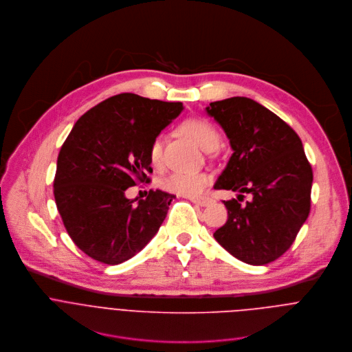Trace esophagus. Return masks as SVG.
I'll return each instance as SVG.
<instances>
[{"instance_id": "esophagus-1", "label": "esophagus", "mask_w": 352, "mask_h": 352, "mask_svg": "<svg viewBox=\"0 0 352 352\" xmlns=\"http://www.w3.org/2000/svg\"><path fill=\"white\" fill-rule=\"evenodd\" d=\"M188 199L199 206H208L212 202V199L209 197H188Z\"/></svg>"}]
</instances>
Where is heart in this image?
Here are the masks:
<instances>
[{
	"label": "heart",
	"instance_id": "heart-1",
	"mask_svg": "<svg viewBox=\"0 0 352 352\" xmlns=\"http://www.w3.org/2000/svg\"><path fill=\"white\" fill-rule=\"evenodd\" d=\"M182 131L190 136L204 151H213L217 148L220 136L216 128L204 118H188L182 124ZM148 157L153 165H158L162 158V136L157 135L148 147ZM209 183V176L204 172L175 170L162 180V187L166 191L194 197L204 191Z\"/></svg>",
	"mask_w": 352,
	"mask_h": 352
}]
</instances>
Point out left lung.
<instances>
[{
    "label": "left lung",
    "instance_id": "1",
    "mask_svg": "<svg viewBox=\"0 0 352 352\" xmlns=\"http://www.w3.org/2000/svg\"><path fill=\"white\" fill-rule=\"evenodd\" d=\"M206 114L226 132L232 155L214 183L238 191L223 201L228 219L213 234L238 260L264 265L294 242L311 208L312 169L297 133L260 103L235 96L210 103ZM243 192L252 195L239 204Z\"/></svg>",
    "mask_w": 352,
    "mask_h": 352
}]
</instances>
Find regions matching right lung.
<instances>
[{
  "label": "right lung",
  "instance_id": "1",
  "mask_svg": "<svg viewBox=\"0 0 352 352\" xmlns=\"http://www.w3.org/2000/svg\"><path fill=\"white\" fill-rule=\"evenodd\" d=\"M183 109L120 94L74 124L58 157L54 194L70 238L94 260L124 263L160 230L175 195L150 190L144 199H128L125 191L150 183V143Z\"/></svg>",
  "mask_w": 352,
  "mask_h": 352
}]
</instances>
